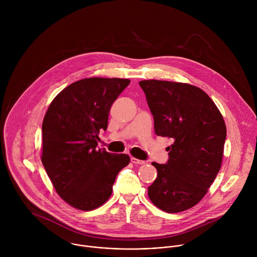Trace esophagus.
Segmentation results:
<instances>
[{
    "mask_svg": "<svg viewBox=\"0 0 257 257\" xmlns=\"http://www.w3.org/2000/svg\"><path fill=\"white\" fill-rule=\"evenodd\" d=\"M131 162L133 163V164H135V165H143V164H145V162L144 161H141V160H138V159H136V158H131Z\"/></svg>",
    "mask_w": 257,
    "mask_h": 257,
    "instance_id": "obj_1",
    "label": "esophagus"
}]
</instances>
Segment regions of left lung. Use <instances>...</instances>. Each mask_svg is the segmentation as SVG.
Wrapping results in <instances>:
<instances>
[{"instance_id": "left-lung-1", "label": "left lung", "mask_w": 257, "mask_h": 257, "mask_svg": "<svg viewBox=\"0 0 257 257\" xmlns=\"http://www.w3.org/2000/svg\"><path fill=\"white\" fill-rule=\"evenodd\" d=\"M158 136L172 138L169 161L153 163L158 177L149 187L151 201L175 213L196 205L221 169L226 124L213 100L199 87L182 82H139Z\"/></svg>"}]
</instances>
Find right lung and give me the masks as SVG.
Returning <instances> with one entry per match:
<instances>
[{
  "label": "right lung",
  "mask_w": 257,
  "mask_h": 257,
  "mask_svg": "<svg viewBox=\"0 0 257 257\" xmlns=\"http://www.w3.org/2000/svg\"><path fill=\"white\" fill-rule=\"evenodd\" d=\"M129 79L91 77L64 88L43 121L42 163L59 196L72 207L92 210L111 197L127 155L96 150L109 109Z\"/></svg>",
  "instance_id": "right-lung-1"
}]
</instances>
